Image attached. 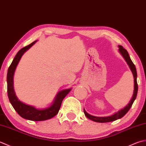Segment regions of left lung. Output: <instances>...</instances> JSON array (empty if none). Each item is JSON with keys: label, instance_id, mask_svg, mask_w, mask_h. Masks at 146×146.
Here are the masks:
<instances>
[{"label": "left lung", "instance_id": "obj_1", "mask_svg": "<svg viewBox=\"0 0 146 146\" xmlns=\"http://www.w3.org/2000/svg\"><path fill=\"white\" fill-rule=\"evenodd\" d=\"M118 47H119V52H120L121 53V55L123 56V57L127 62V64L129 65L130 69L132 72L133 76V79H134V90H133V94L132 96V98L130 100L129 103L128 104L125 108L120 110H119L118 112L115 113L113 115L109 116V117H95V116H93L88 113L86 112L85 110L84 109V113L85 115L86 116V117L94 121H96V122H99V123L110 122V121L117 120L118 119L122 118L123 116L125 115L128 111H129L130 108H131L132 104L137 97V94L138 84H137V70H136L135 65L133 64L132 61L130 58L129 53L127 52V50L125 48H123V47L121 45H118Z\"/></svg>", "mask_w": 146, "mask_h": 146}]
</instances>
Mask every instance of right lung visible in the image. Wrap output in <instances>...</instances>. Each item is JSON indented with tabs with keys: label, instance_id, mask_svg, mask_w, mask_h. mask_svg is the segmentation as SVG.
Returning a JSON list of instances; mask_svg holds the SVG:
<instances>
[{
	"label": "right lung",
	"instance_id": "right-lung-1",
	"mask_svg": "<svg viewBox=\"0 0 146 146\" xmlns=\"http://www.w3.org/2000/svg\"><path fill=\"white\" fill-rule=\"evenodd\" d=\"M37 41H35L29 45L21 49L15 56L11 65L9 67L7 75V94L12 106L21 117L27 120L33 121H43L53 118L58 113L64 98L71 90V88L64 90L56 94L52 105L44 109H37L21 102L15 94L13 87V77L15 70L23 55Z\"/></svg>",
	"mask_w": 146,
	"mask_h": 146
}]
</instances>
